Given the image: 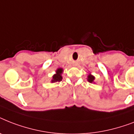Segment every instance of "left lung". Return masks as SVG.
<instances>
[{"instance_id":"1","label":"left lung","mask_w":134,"mask_h":134,"mask_svg":"<svg viewBox=\"0 0 134 134\" xmlns=\"http://www.w3.org/2000/svg\"><path fill=\"white\" fill-rule=\"evenodd\" d=\"M93 80H94V77L93 76H92V75H89L88 76V81L89 82H92L93 81Z\"/></svg>"}]
</instances>
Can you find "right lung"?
Segmentation results:
<instances>
[{
	"label": "right lung",
	"instance_id": "obj_1",
	"mask_svg": "<svg viewBox=\"0 0 134 134\" xmlns=\"http://www.w3.org/2000/svg\"><path fill=\"white\" fill-rule=\"evenodd\" d=\"M63 73V69L61 68H59L58 69L57 71H56V74L54 75L53 76V80H52V82H60L62 80V76H61V74Z\"/></svg>",
	"mask_w": 134,
	"mask_h": 134
}]
</instances>
